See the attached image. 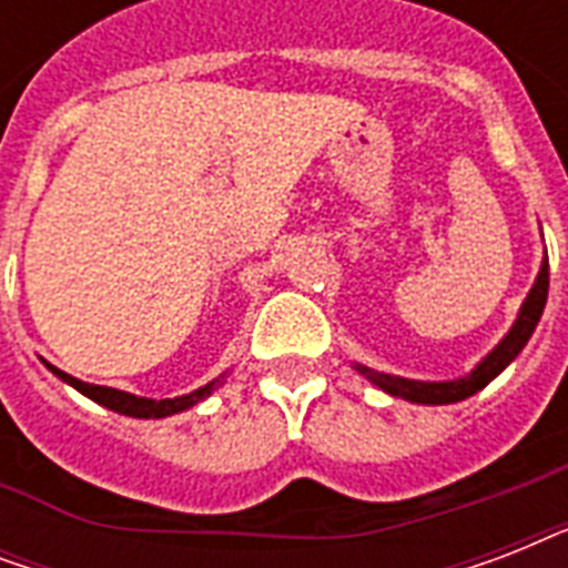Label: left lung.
I'll use <instances>...</instances> for the list:
<instances>
[{
    "label": "left lung",
    "instance_id": "8db88e82",
    "mask_svg": "<svg viewBox=\"0 0 568 568\" xmlns=\"http://www.w3.org/2000/svg\"><path fill=\"white\" fill-rule=\"evenodd\" d=\"M546 301H548V256L546 262H542V271H539L537 283H534V288H530L528 301H525V306H521L519 318H516L510 333L504 336L501 345L495 347L493 354L486 356L475 372L459 379H450V383H418V379H404V377H392V374L372 372V368H365V365H356V368L372 379L374 386H379L383 392H388V395L406 397V400H413V404H454V400H466V397H471L475 392H480L489 379L498 377V374H501L504 368L519 356V351L528 345L530 333L537 329L539 318H542Z\"/></svg>",
    "mask_w": 568,
    "mask_h": 568
}]
</instances>
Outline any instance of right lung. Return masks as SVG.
I'll list each match as a JSON object with an SVG mask.
<instances>
[{
    "label": "right lung",
    "instance_id": "obj_1",
    "mask_svg": "<svg viewBox=\"0 0 568 568\" xmlns=\"http://www.w3.org/2000/svg\"><path fill=\"white\" fill-rule=\"evenodd\" d=\"M58 377L70 383L73 388H79L82 395H88L91 400L97 404L109 406L114 413H123V415H135V418H164V415H173V413H182V409H189V406L200 404L203 397H209L214 388L221 386V377L212 379L209 386L196 388L191 395H182V397H168V400H150V397H138V395H129V392H120V388H109V386H91V383H82V379L70 377V374L58 372L55 365H49Z\"/></svg>",
    "mask_w": 568,
    "mask_h": 568
}]
</instances>
